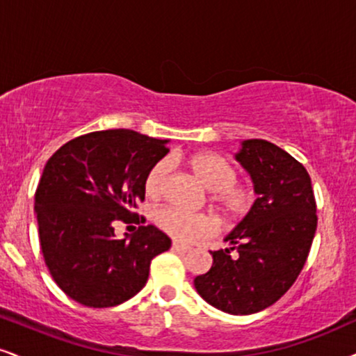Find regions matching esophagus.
<instances>
[{"instance_id": "obj_1", "label": "esophagus", "mask_w": 356, "mask_h": 356, "mask_svg": "<svg viewBox=\"0 0 356 356\" xmlns=\"http://www.w3.org/2000/svg\"><path fill=\"white\" fill-rule=\"evenodd\" d=\"M171 248H173L175 251H179V252H190L191 251L190 245L179 244V243H173V244H171Z\"/></svg>"}]
</instances>
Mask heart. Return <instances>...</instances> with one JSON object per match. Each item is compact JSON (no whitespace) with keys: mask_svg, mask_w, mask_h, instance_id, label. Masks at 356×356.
Wrapping results in <instances>:
<instances>
[{"mask_svg":"<svg viewBox=\"0 0 356 356\" xmlns=\"http://www.w3.org/2000/svg\"><path fill=\"white\" fill-rule=\"evenodd\" d=\"M173 160H181L175 156ZM200 185L209 191V203L222 219H239L249 213L254 203L251 188L238 185V170L225 156L216 153H198L183 160ZM168 165L158 161L148 170L145 177V195L148 198H158L163 191V183ZM156 225L161 231L177 241L198 239L213 229V222L203 214H193L178 208H161L155 214Z\"/></svg>","mask_w":356,"mask_h":356,"instance_id":"b5f03b06","label":"heart"}]
</instances>
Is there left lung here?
I'll return each instance as SVG.
<instances>
[{
  "label": "left lung",
  "instance_id": "8db88e82",
  "mask_svg": "<svg viewBox=\"0 0 356 356\" xmlns=\"http://www.w3.org/2000/svg\"><path fill=\"white\" fill-rule=\"evenodd\" d=\"M236 160L257 198L225 238L227 248L211 251V269L195 279V289L218 310L251 315L275 304L296 282L317 229V208L304 165L277 145L243 140Z\"/></svg>",
  "mask_w": 356,
  "mask_h": 356
}]
</instances>
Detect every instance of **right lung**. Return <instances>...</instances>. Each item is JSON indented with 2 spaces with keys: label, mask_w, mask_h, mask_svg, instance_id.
<instances>
[{
  "label": "right lung",
  "mask_w": 356,
  "mask_h": 356,
  "mask_svg": "<svg viewBox=\"0 0 356 356\" xmlns=\"http://www.w3.org/2000/svg\"><path fill=\"white\" fill-rule=\"evenodd\" d=\"M166 143L127 129L92 131L44 166L34 198L39 241L52 279L72 300L94 309L124 304L145 287L152 259L170 249L171 239L152 225L122 239L113 229L135 216Z\"/></svg>",
  "instance_id": "add662e5"
}]
</instances>
